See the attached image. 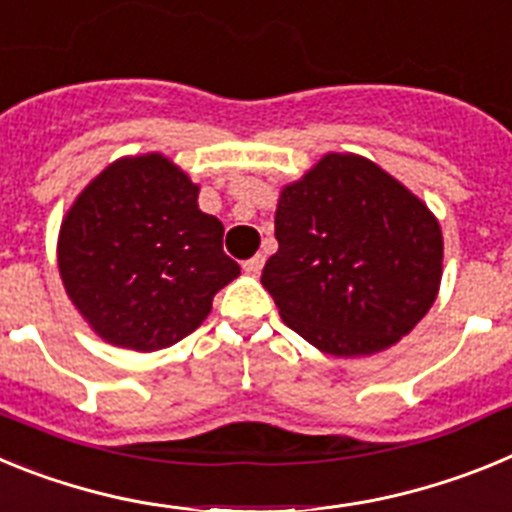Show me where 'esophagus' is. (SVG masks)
I'll use <instances>...</instances> for the list:
<instances>
[{
    "label": "esophagus",
    "mask_w": 512,
    "mask_h": 512,
    "mask_svg": "<svg viewBox=\"0 0 512 512\" xmlns=\"http://www.w3.org/2000/svg\"><path fill=\"white\" fill-rule=\"evenodd\" d=\"M264 256H261V253H256V256H253V259H248V261H243V271H246V274H251V277H256V274H261V269H264Z\"/></svg>",
    "instance_id": "34e87169"
}]
</instances>
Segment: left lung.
I'll use <instances>...</instances> for the list:
<instances>
[{"instance_id":"obj_1","label":"left lung","mask_w":512,"mask_h":512,"mask_svg":"<svg viewBox=\"0 0 512 512\" xmlns=\"http://www.w3.org/2000/svg\"><path fill=\"white\" fill-rule=\"evenodd\" d=\"M274 235L279 251L261 284L279 318L328 356L354 359L395 346L441 289L438 217L356 153H325L284 184Z\"/></svg>"}]
</instances>
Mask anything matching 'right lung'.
<instances>
[{
	"mask_svg": "<svg viewBox=\"0 0 512 512\" xmlns=\"http://www.w3.org/2000/svg\"><path fill=\"white\" fill-rule=\"evenodd\" d=\"M200 184L164 153L122 156L71 202L58 230V274L104 343L151 354L210 315L241 274L223 223L197 205Z\"/></svg>",
	"mask_w": 512,
	"mask_h": 512,
	"instance_id": "obj_1",
	"label": "right lung"
}]
</instances>
